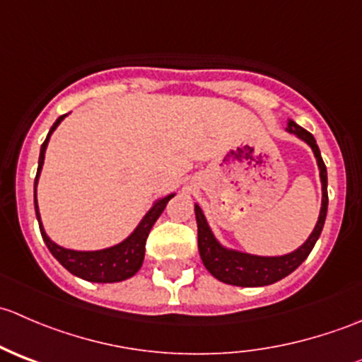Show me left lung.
Listing matches in <instances>:
<instances>
[{
  "mask_svg": "<svg viewBox=\"0 0 362 362\" xmlns=\"http://www.w3.org/2000/svg\"><path fill=\"white\" fill-rule=\"evenodd\" d=\"M287 133L294 134L296 138L305 141L310 148H312L313 156L317 159V166H319V177L320 184H322V203H320L319 218L306 238L303 245L298 249L284 255H255L249 252H242L236 249H229L224 247L217 238H215L214 231L208 226L206 217H204L202 206L194 203L196 211V222H198V249L204 268L211 273L221 282L229 284V286L238 287H262L275 284L279 280L286 279L287 275L294 272L312 252L313 245L319 240L320 233H322L324 222H326L327 214V170L324 164L322 156H320L317 141L312 134L301 126L294 122V120L287 119Z\"/></svg>",
  "mask_w": 362,
  "mask_h": 362,
  "instance_id": "obj_1",
  "label": "left lung"
}]
</instances>
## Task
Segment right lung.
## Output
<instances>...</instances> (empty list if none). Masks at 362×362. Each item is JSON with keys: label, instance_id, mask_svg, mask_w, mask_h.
Here are the masks:
<instances>
[{"label": "right lung", "instance_id": "1", "mask_svg": "<svg viewBox=\"0 0 362 362\" xmlns=\"http://www.w3.org/2000/svg\"><path fill=\"white\" fill-rule=\"evenodd\" d=\"M66 115L68 113H64V115H61L59 119L54 122L49 134H47L45 141L42 144V148H40L38 171H36L35 178V210L36 218H38L40 224V233H42V238L43 242H45L47 249L50 250V254H52L54 257L71 273V275L87 280V282L96 284L122 282V280H127L133 275H136V272L141 268V264H144L145 242H147L148 233H151L152 226L156 224L159 215L163 214V210L166 208L168 202L175 196V192H171V194L159 198L158 202L152 203V206L148 208L147 214L144 215L140 224H138L136 228H134V231L131 233L127 238H124L120 243H115V245L100 250H73L66 249V247L57 245L56 242H52V240L49 238V235H47L45 228H43L42 224V217H40L38 210V199H36V185H38L40 173H42L43 160H45V151L47 145H49L50 136H52V133L57 129V126L63 122Z\"/></svg>", "mask_w": 362, "mask_h": 362}]
</instances>
